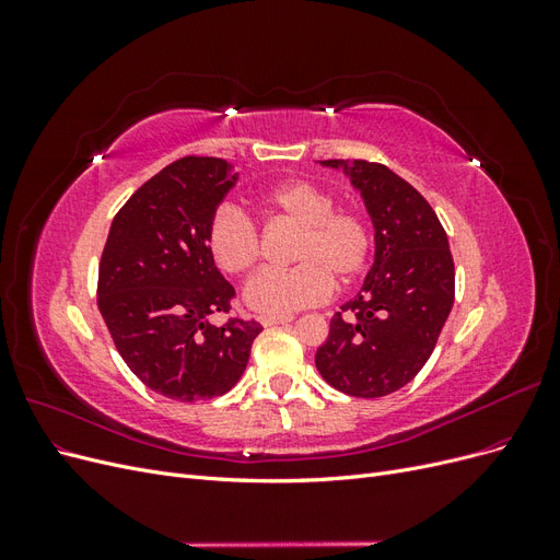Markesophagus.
<instances>
[{"label": "esophagus", "instance_id": "obj_1", "mask_svg": "<svg viewBox=\"0 0 560 560\" xmlns=\"http://www.w3.org/2000/svg\"><path fill=\"white\" fill-rule=\"evenodd\" d=\"M292 315H264L261 317V325L264 327H276V325H287V322H292Z\"/></svg>", "mask_w": 560, "mask_h": 560}]
</instances>
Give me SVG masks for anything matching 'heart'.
Returning a JSON list of instances; mask_svg holds the SVG:
<instances>
[{"instance_id": "heart-1", "label": "heart", "mask_w": 560, "mask_h": 560, "mask_svg": "<svg viewBox=\"0 0 560 560\" xmlns=\"http://www.w3.org/2000/svg\"><path fill=\"white\" fill-rule=\"evenodd\" d=\"M268 217H282L299 226L292 243V268H266L245 284V303L261 315H290L315 306L331 294L330 280L348 284L369 264L371 231L364 217L334 210V198L319 186L292 179L257 198ZM208 252L231 276H243L259 261V233L235 208H219L208 226Z\"/></svg>"}]
</instances>
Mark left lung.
Masks as SVG:
<instances>
[{
  "label": "left lung",
  "mask_w": 560,
  "mask_h": 560,
  "mask_svg": "<svg viewBox=\"0 0 560 560\" xmlns=\"http://www.w3.org/2000/svg\"><path fill=\"white\" fill-rule=\"evenodd\" d=\"M341 171L374 224V264L358 296L331 317L315 366L350 397H385L425 366L453 308L455 270L430 202L389 167L319 161Z\"/></svg>",
  "instance_id": "1"
}]
</instances>
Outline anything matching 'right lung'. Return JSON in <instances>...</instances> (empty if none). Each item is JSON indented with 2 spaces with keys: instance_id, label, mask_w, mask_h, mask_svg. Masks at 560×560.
<instances>
[{
  "instance_id": "1",
  "label": "right lung",
  "mask_w": 560,
  "mask_h": 560,
  "mask_svg": "<svg viewBox=\"0 0 560 560\" xmlns=\"http://www.w3.org/2000/svg\"><path fill=\"white\" fill-rule=\"evenodd\" d=\"M238 173L186 156L144 182L114 217L100 259L97 308L128 369L154 393L200 401L241 381L259 322H210L233 287L208 252L210 219Z\"/></svg>"
}]
</instances>
